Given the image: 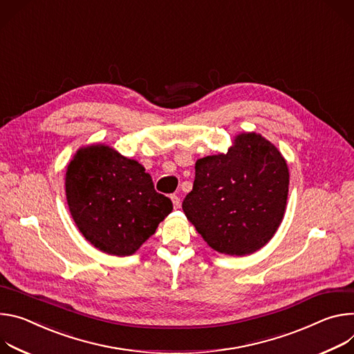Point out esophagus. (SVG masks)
Masks as SVG:
<instances>
[{"instance_id": "obj_1", "label": "esophagus", "mask_w": 354, "mask_h": 354, "mask_svg": "<svg viewBox=\"0 0 354 354\" xmlns=\"http://www.w3.org/2000/svg\"><path fill=\"white\" fill-rule=\"evenodd\" d=\"M171 203H173V205H174V208L177 209V208H180V205H181V203H180V198L177 197V195L174 194V195H171Z\"/></svg>"}]
</instances>
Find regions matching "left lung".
Returning <instances> with one entry per match:
<instances>
[{
  "mask_svg": "<svg viewBox=\"0 0 354 354\" xmlns=\"http://www.w3.org/2000/svg\"><path fill=\"white\" fill-rule=\"evenodd\" d=\"M290 171L281 151L256 132L234 136L226 153L195 162L187 219L214 250L248 256L266 246L283 222Z\"/></svg>",
  "mask_w": 354,
  "mask_h": 354,
  "instance_id": "1",
  "label": "left lung"
}]
</instances>
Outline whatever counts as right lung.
<instances>
[{"instance_id": "add662e5", "label": "right lung", "mask_w": 354, "mask_h": 354, "mask_svg": "<svg viewBox=\"0 0 354 354\" xmlns=\"http://www.w3.org/2000/svg\"><path fill=\"white\" fill-rule=\"evenodd\" d=\"M66 198L86 241L111 256H131L173 211L145 167L104 143L83 146L66 170Z\"/></svg>"}]
</instances>
